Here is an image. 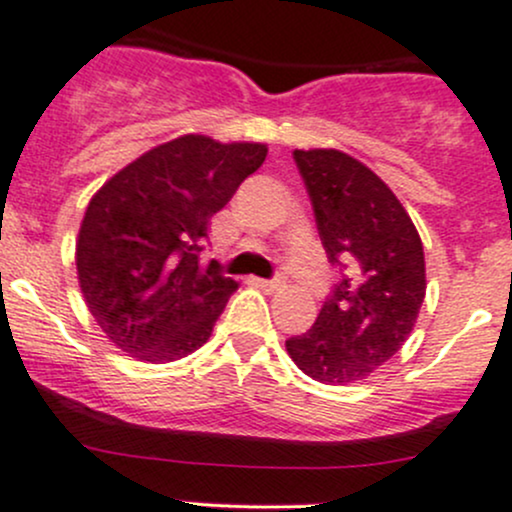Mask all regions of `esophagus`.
Returning <instances> with one entry per match:
<instances>
[{
  "label": "esophagus",
  "mask_w": 512,
  "mask_h": 512,
  "mask_svg": "<svg viewBox=\"0 0 512 512\" xmlns=\"http://www.w3.org/2000/svg\"><path fill=\"white\" fill-rule=\"evenodd\" d=\"M257 287H262L265 292H277L279 287H282V277H272V279H255Z\"/></svg>",
  "instance_id": "1"
}]
</instances>
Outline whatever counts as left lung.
<instances>
[{
  "label": "left lung",
  "instance_id": "1",
  "mask_svg": "<svg viewBox=\"0 0 512 512\" xmlns=\"http://www.w3.org/2000/svg\"><path fill=\"white\" fill-rule=\"evenodd\" d=\"M328 262L338 270L314 326L287 341L299 370L355 383L402 348L427 292L410 215L368 166L336 149L294 152Z\"/></svg>",
  "mask_w": 512,
  "mask_h": 512
}]
</instances>
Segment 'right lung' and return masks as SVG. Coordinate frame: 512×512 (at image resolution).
<instances>
[{
  "mask_svg": "<svg viewBox=\"0 0 512 512\" xmlns=\"http://www.w3.org/2000/svg\"><path fill=\"white\" fill-rule=\"evenodd\" d=\"M265 157V144L186 134L142 154L95 193L75 265L90 314L117 348L171 363L211 338L238 284L215 260L201 262L208 223Z\"/></svg>",
  "mask_w": 512,
  "mask_h": 512,
  "instance_id": "add662e5",
  "label": "right lung"
}]
</instances>
